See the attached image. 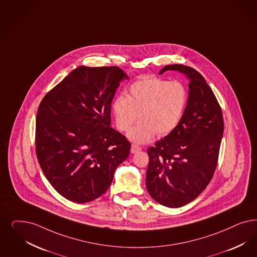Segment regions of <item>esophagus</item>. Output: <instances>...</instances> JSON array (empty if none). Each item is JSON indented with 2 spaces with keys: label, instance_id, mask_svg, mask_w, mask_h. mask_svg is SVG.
<instances>
[{
  "label": "esophagus",
  "instance_id": "1",
  "mask_svg": "<svg viewBox=\"0 0 257 257\" xmlns=\"http://www.w3.org/2000/svg\"><path fill=\"white\" fill-rule=\"evenodd\" d=\"M141 150H142V147H140V146L137 145V144H132V146H131V153H132V154L138 153V152H140Z\"/></svg>",
  "mask_w": 257,
  "mask_h": 257
}]
</instances>
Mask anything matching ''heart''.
<instances>
[{"label":"heart","instance_id":"1","mask_svg":"<svg viewBox=\"0 0 257 257\" xmlns=\"http://www.w3.org/2000/svg\"><path fill=\"white\" fill-rule=\"evenodd\" d=\"M188 101L186 86L179 80L159 77H144L132 83L128 95L115 97L112 115L118 131H127L128 139L136 143H146L157 135L166 137L180 122Z\"/></svg>","mask_w":257,"mask_h":257}]
</instances>
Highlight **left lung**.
<instances>
[{"mask_svg":"<svg viewBox=\"0 0 257 257\" xmlns=\"http://www.w3.org/2000/svg\"><path fill=\"white\" fill-rule=\"evenodd\" d=\"M178 71L189 80L184 114L175 131L149 147L146 188L159 203L178 208L190 203L210 183L217 165L224 121L220 105L200 73L182 64L160 72Z\"/></svg>","mask_w":257,"mask_h":257,"instance_id":"left-lung-1","label":"left lung"}]
</instances>
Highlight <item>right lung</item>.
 Returning <instances> with one entry per match:
<instances>
[{
	"label": "right lung",
	"instance_id": "obj_1",
	"mask_svg": "<svg viewBox=\"0 0 257 257\" xmlns=\"http://www.w3.org/2000/svg\"><path fill=\"white\" fill-rule=\"evenodd\" d=\"M117 66H80L50 90L38 108L36 154L54 189L76 203L92 201L112 183L131 143L111 124Z\"/></svg>",
	"mask_w": 257,
	"mask_h": 257
}]
</instances>
